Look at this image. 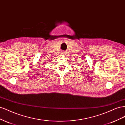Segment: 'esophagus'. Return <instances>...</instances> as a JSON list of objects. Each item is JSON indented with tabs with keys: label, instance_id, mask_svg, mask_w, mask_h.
I'll use <instances>...</instances> for the list:
<instances>
[{
	"label": "esophagus",
	"instance_id": "34e87169",
	"mask_svg": "<svg viewBox=\"0 0 125 125\" xmlns=\"http://www.w3.org/2000/svg\"><path fill=\"white\" fill-rule=\"evenodd\" d=\"M62 54H65V53H64V52H62Z\"/></svg>",
	"mask_w": 125,
	"mask_h": 125
}]
</instances>
